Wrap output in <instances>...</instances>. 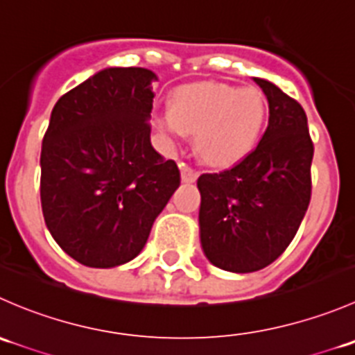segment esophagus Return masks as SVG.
I'll return each mask as SVG.
<instances>
[{
  "label": "esophagus",
  "instance_id": "obj_1",
  "mask_svg": "<svg viewBox=\"0 0 355 355\" xmlns=\"http://www.w3.org/2000/svg\"><path fill=\"white\" fill-rule=\"evenodd\" d=\"M180 177H182V182H185V184H192V182L198 180L199 173L196 170H192V168L185 166V168H182Z\"/></svg>",
  "mask_w": 355,
  "mask_h": 355
}]
</instances>
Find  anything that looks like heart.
<instances>
[{
    "instance_id": "1",
    "label": "heart",
    "mask_w": 355,
    "mask_h": 355,
    "mask_svg": "<svg viewBox=\"0 0 355 355\" xmlns=\"http://www.w3.org/2000/svg\"><path fill=\"white\" fill-rule=\"evenodd\" d=\"M266 99L257 89L220 82L185 85L173 96L171 110L155 116L168 139L196 134V148L206 163L227 166L249 155L266 125Z\"/></svg>"
}]
</instances>
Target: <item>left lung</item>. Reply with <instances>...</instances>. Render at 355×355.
I'll return each mask as SVG.
<instances>
[{"instance_id": "1", "label": "left lung", "mask_w": 355, "mask_h": 355, "mask_svg": "<svg viewBox=\"0 0 355 355\" xmlns=\"http://www.w3.org/2000/svg\"><path fill=\"white\" fill-rule=\"evenodd\" d=\"M270 120L244 159L198 178L200 245L211 264L232 273L263 270L295 237L311 200L313 141L302 106L270 80Z\"/></svg>"}]
</instances>
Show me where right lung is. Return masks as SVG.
Segmentation results:
<instances>
[{"mask_svg": "<svg viewBox=\"0 0 355 355\" xmlns=\"http://www.w3.org/2000/svg\"><path fill=\"white\" fill-rule=\"evenodd\" d=\"M148 68L110 67L63 94L41 151V204L56 244L89 268L134 259L180 185L151 146Z\"/></svg>", "mask_w": 355, "mask_h": 355, "instance_id": "add662e5", "label": "right lung"}]
</instances>
